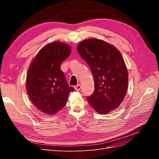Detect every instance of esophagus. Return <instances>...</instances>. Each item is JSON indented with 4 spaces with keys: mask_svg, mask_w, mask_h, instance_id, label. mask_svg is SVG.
<instances>
[{
    "mask_svg": "<svg viewBox=\"0 0 159 159\" xmlns=\"http://www.w3.org/2000/svg\"><path fill=\"white\" fill-rule=\"evenodd\" d=\"M74 88H75V89L76 91H79V90L81 89V85H80V84H79V85H77L75 86Z\"/></svg>",
    "mask_w": 159,
    "mask_h": 159,
    "instance_id": "1",
    "label": "esophagus"
}]
</instances>
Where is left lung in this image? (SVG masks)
Here are the masks:
<instances>
[{
	"label": "left lung",
	"mask_w": 159,
	"mask_h": 159,
	"mask_svg": "<svg viewBox=\"0 0 159 159\" xmlns=\"http://www.w3.org/2000/svg\"><path fill=\"white\" fill-rule=\"evenodd\" d=\"M77 50L94 78L95 90L86 98L88 103L99 113L112 111L123 102L128 87V71L121 52L95 38L80 42Z\"/></svg>",
	"instance_id": "8db88e82"
}]
</instances>
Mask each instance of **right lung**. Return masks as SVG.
<instances>
[{"label": "right lung", "instance_id": "right-lung-1", "mask_svg": "<svg viewBox=\"0 0 159 159\" xmlns=\"http://www.w3.org/2000/svg\"><path fill=\"white\" fill-rule=\"evenodd\" d=\"M71 47L60 42H53L38 52L28 68L26 88L34 106L42 112L53 115L63 108L70 93V87L61 64L69 57Z\"/></svg>", "mask_w": 159, "mask_h": 159}]
</instances>
